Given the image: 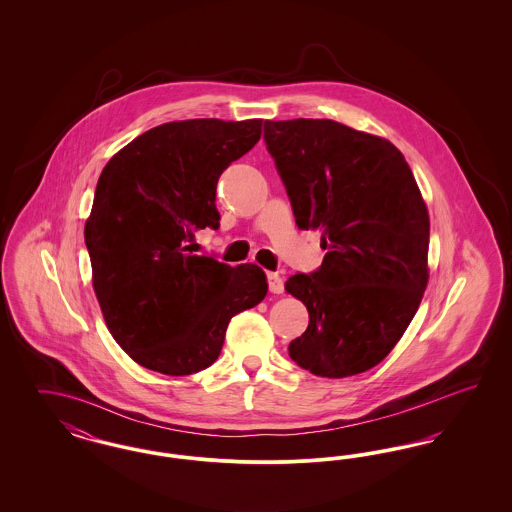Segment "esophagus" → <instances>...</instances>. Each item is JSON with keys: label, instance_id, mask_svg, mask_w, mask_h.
<instances>
[{"label": "esophagus", "instance_id": "1", "mask_svg": "<svg viewBox=\"0 0 512 512\" xmlns=\"http://www.w3.org/2000/svg\"><path fill=\"white\" fill-rule=\"evenodd\" d=\"M268 290L272 293L284 292V280L280 274L276 272H268L267 274Z\"/></svg>", "mask_w": 512, "mask_h": 512}]
</instances>
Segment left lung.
Wrapping results in <instances>:
<instances>
[{
  "label": "left lung",
  "mask_w": 512,
  "mask_h": 512,
  "mask_svg": "<svg viewBox=\"0 0 512 512\" xmlns=\"http://www.w3.org/2000/svg\"><path fill=\"white\" fill-rule=\"evenodd\" d=\"M301 230L322 232V265L288 278L309 326L288 347L297 365L345 378L378 365L428 284L430 219L413 172L384 138L328 119L265 121Z\"/></svg>",
  "instance_id": "8db88e82"
}]
</instances>
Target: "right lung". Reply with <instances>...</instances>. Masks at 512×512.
<instances>
[{
	"instance_id": "obj_1",
	"label": "right lung",
	"mask_w": 512,
	"mask_h": 512,
	"mask_svg": "<svg viewBox=\"0 0 512 512\" xmlns=\"http://www.w3.org/2000/svg\"><path fill=\"white\" fill-rule=\"evenodd\" d=\"M261 124L167 122L101 172L84 240L109 332L138 365L169 376L213 365L230 318L265 299L257 265L230 267L188 245L219 228L220 174L259 142Z\"/></svg>"
}]
</instances>
